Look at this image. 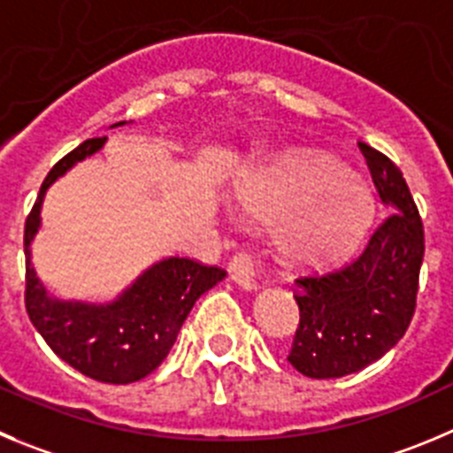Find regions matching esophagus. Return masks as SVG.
<instances>
[{"instance_id":"obj_1","label":"esophagus","mask_w":453,"mask_h":453,"mask_svg":"<svg viewBox=\"0 0 453 453\" xmlns=\"http://www.w3.org/2000/svg\"><path fill=\"white\" fill-rule=\"evenodd\" d=\"M255 270V261H252V257L246 250L234 252V257L230 259V277L234 279L236 284L246 286V288H257Z\"/></svg>"}]
</instances>
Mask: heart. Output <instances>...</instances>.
<instances>
[{
    "instance_id": "heart-1",
    "label": "heart",
    "mask_w": 453,
    "mask_h": 453,
    "mask_svg": "<svg viewBox=\"0 0 453 453\" xmlns=\"http://www.w3.org/2000/svg\"><path fill=\"white\" fill-rule=\"evenodd\" d=\"M248 210L284 221L281 250L299 264L333 259L357 239L371 214L365 185L344 179V167L326 156L302 154L270 172L246 196Z\"/></svg>"
}]
</instances>
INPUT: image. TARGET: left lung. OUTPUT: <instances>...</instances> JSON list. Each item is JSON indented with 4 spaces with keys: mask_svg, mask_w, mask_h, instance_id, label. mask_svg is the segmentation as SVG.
<instances>
[{
    "mask_svg": "<svg viewBox=\"0 0 453 453\" xmlns=\"http://www.w3.org/2000/svg\"><path fill=\"white\" fill-rule=\"evenodd\" d=\"M387 214L349 261L328 273L299 274V326L288 362L312 380L362 371L407 333L416 312L425 227L403 172L357 141Z\"/></svg>",
    "mask_w": 453,
    "mask_h": 453,
    "instance_id": "8db88e82",
    "label": "left lung"
}]
</instances>
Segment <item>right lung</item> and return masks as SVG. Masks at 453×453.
Here are the masks:
<instances>
[{"instance_id": "obj_1", "label": "right lung", "mask_w": 453, "mask_h": 453, "mask_svg": "<svg viewBox=\"0 0 453 453\" xmlns=\"http://www.w3.org/2000/svg\"><path fill=\"white\" fill-rule=\"evenodd\" d=\"M107 136L84 141L58 160L42 183L24 226V303L33 326L66 365L98 382L129 384L158 369L174 346L176 335L196 299L217 286L226 277V270L189 257H172L147 270L136 284L109 306L62 303L46 297L35 270L31 268L28 252L33 234L40 227L42 198L58 176L65 174L75 160L98 151Z\"/></svg>"}]
</instances>
